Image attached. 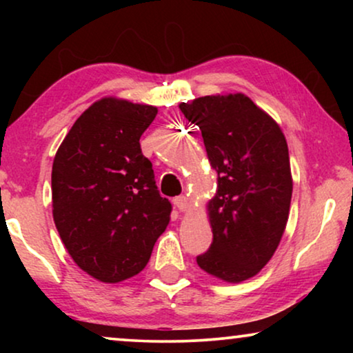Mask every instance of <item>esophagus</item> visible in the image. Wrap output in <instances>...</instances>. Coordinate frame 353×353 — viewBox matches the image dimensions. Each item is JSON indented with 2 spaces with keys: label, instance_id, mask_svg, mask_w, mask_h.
I'll return each mask as SVG.
<instances>
[{
  "label": "esophagus",
  "instance_id": "34e87169",
  "mask_svg": "<svg viewBox=\"0 0 353 353\" xmlns=\"http://www.w3.org/2000/svg\"><path fill=\"white\" fill-rule=\"evenodd\" d=\"M173 204H175L178 207V210H181V212H186L188 209H190V202H188L186 196L175 197V199H173Z\"/></svg>",
  "mask_w": 353,
  "mask_h": 353
}]
</instances>
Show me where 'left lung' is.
I'll use <instances>...</instances> for the list:
<instances>
[{
    "mask_svg": "<svg viewBox=\"0 0 353 353\" xmlns=\"http://www.w3.org/2000/svg\"><path fill=\"white\" fill-rule=\"evenodd\" d=\"M180 109L199 127L219 175L207 204L214 241L197 265L226 283L245 281L273 257L288 223L292 176L286 138L243 93L202 96Z\"/></svg>",
    "mask_w": 353,
    "mask_h": 353,
    "instance_id": "obj_1",
    "label": "left lung"
}]
</instances>
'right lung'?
Wrapping results in <instances>:
<instances>
[{"label": "right lung", "instance_id": "add662e5", "mask_svg": "<svg viewBox=\"0 0 353 353\" xmlns=\"http://www.w3.org/2000/svg\"><path fill=\"white\" fill-rule=\"evenodd\" d=\"M157 108L103 98L67 133L52 162V219L67 252L103 283L138 274L170 221L139 138Z\"/></svg>", "mask_w": 353, "mask_h": 353}]
</instances>
